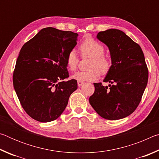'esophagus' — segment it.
<instances>
[{
    "label": "esophagus",
    "instance_id": "obj_1",
    "mask_svg": "<svg viewBox=\"0 0 159 159\" xmlns=\"http://www.w3.org/2000/svg\"><path fill=\"white\" fill-rule=\"evenodd\" d=\"M77 83H78V86H79V87H80V86H81L83 84V83H84V82L80 81V80H78Z\"/></svg>",
    "mask_w": 159,
    "mask_h": 159
}]
</instances>
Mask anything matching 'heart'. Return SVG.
<instances>
[{"instance_id": "heart-1", "label": "heart", "mask_w": 159, "mask_h": 159, "mask_svg": "<svg viewBox=\"0 0 159 159\" xmlns=\"http://www.w3.org/2000/svg\"><path fill=\"white\" fill-rule=\"evenodd\" d=\"M82 57H91L87 71H80L72 76V78L80 81H94L98 79L99 74L106 75L112 67V61L109 57L104 55V45L95 39L88 38L79 45ZM66 61L68 68L75 71L79 63V58L76 51L71 50L67 53Z\"/></svg>"}]
</instances>
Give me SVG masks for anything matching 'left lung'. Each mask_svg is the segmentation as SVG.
<instances>
[{"instance_id": "1", "label": "left lung", "mask_w": 159, "mask_h": 159, "mask_svg": "<svg viewBox=\"0 0 159 159\" xmlns=\"http://www.w3.org/2000/svg\"><path fill=\"white\" fill-rule=\"evenodd\" d=\"M97 38L109 48L112 67L104 82L95 83L90 105L101 117L118 120L134 111L147 87L149 72L139 45L118 29L100 31Z\"/></svg>"}]
</instances>
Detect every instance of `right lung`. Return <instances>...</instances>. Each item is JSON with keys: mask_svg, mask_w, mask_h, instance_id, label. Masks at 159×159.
<instances>
[{"mask_svg": "<svg viewBox=\"0 0 159 159\" xmlns=\"http://www.w3.org/2000/svg\"><path fill=\"white\" fill-rule=\"evenodd\" d=\"M79 34L47 27L23 45L13 72V86L29 116L46 123L57 119L77 89L68 79L66 58L76 46Z\"/></svg>", "mask_w": 159, "mask_h": 159, "instance_id": "obj_1", "label": "right lung"}]
</instances>
